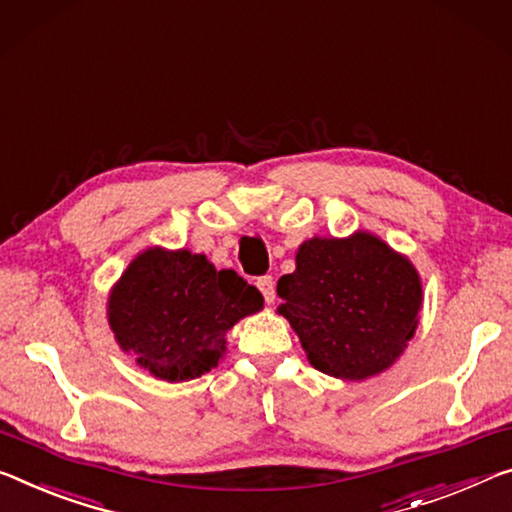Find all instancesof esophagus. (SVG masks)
<instances>
[{
  "label": "esophagus",
  "instance_id": "34e87169",
  "mask_svg": "<svg viewBox=\"0 0 512 512\" xmlns=\"http://www.w3.org/2000/svg\"><path fill=\"white\" fill-rule=\"evenodd\" d=\"M257 289L262 291L266 303H273V300H275V280L271 278V275H262V278L257 280Z\"/></svg>",
  "mask_w": 512,
  "mask_h": 512
}]
</instances>
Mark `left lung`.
Returning <instances> with one entry per match:
<instances>
[{
	"label": "left lung",
	"instance_id": "obj_1",
	"mask_svg": "<svg viewBox=\"0 0 512 512\" xmlns=\"http://www.w3.org/2000/svg\"><path fill=\"white\" fill-rule=\"evenodd\" d=\"M285 316L314 369L367 380L401 358L419 326L421 278L408 257L367 230L300 243L278 280Z\"/></svg>",
	"mask_w": 512,
	"mask_h": 512
}]
</instances>
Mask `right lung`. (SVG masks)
<instances>
[{
    "label": "right lung",
    "mask_w": 512,
    "mask_h": 512,
    "mask_svg": "<svg viewBox=\"0 0 512 512\" xmlns=\"http://www.w3.org/2000/svg\"><path fill=\"white\" fill-rule=\"evenodd\" d=\"M264 307V296L205 255L150 246L109 291L107 319L118 346L166 383H184L218 367L227 330Z\"/></svg>",
    "instance_id": "right-lung-1"
}]
</instances>
